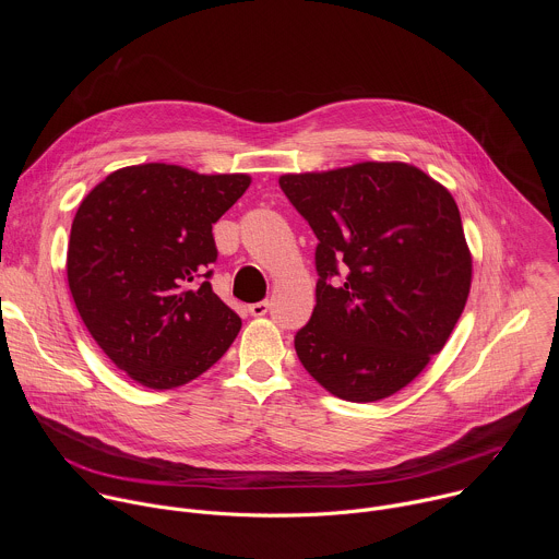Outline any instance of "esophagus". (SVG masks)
I'll return each instance as SVG.
<instances>
[{"instance_id": "1", "label": "esophagus", "mask_w": 559, "mask_h": 559, "mask_svg": "<svg viewBox=\"0 0 559 559\" xmlns=\"http://www.w3.org/2000/svg\"><path fill=\"white\" fill-rule=\"evenodd\" d=\"M267 309H270V302H267V300H259V302H252V305L248 307V311H250L252 316H265Z\"/></svg>"}]
</instances>
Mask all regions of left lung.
Returning <instances> with one entry per match:
<instances>
[{
    "instance_id": "left-lung-1",
    "label": "left lung",
    "mask_w": 559,
    "mask_h": 559,
    "mask_svg": "<svg viewBox=\"0 0 559 559\" xmlns=\"http://www.w3.org/2000/svg\"><path fill=\"white\" fill-rule=\"evenodd\" d=\"M313 229L316 307L296 332L302 367L349 403L407 386L449 341L471 287L460 210L409 164L283 175Z\"/></svg>"
}]
</instances>
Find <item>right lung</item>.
I'll list each match as a JSON object with an SVG mask.
<instances>
[{
    "label": "right lung",
    "instance_id": "1",
    "mask_svg": "<svg viewBox=\"0 0 559 559\" xmlns=\"http://www.w3.org/2000/svg\"><path fill=\"white\" fill-rule=\"evenodd\" d=\"M250 181L143 164L108 175L79 205L70 294L104 354L139 384L173 389L199 378L241 330L210 285L212 225Z\"/></svg>",
    "mask_w": 559,
    "mask_h": 559
}]
</instances>
